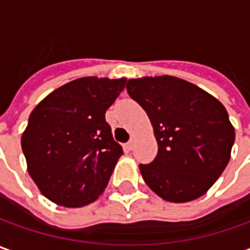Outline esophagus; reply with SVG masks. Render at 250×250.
<instances>
[{
	"mask_svg": "<svg viewBox=\"0 0 250 250\" xmlns=\"http://www.w3.org/2000/svg\"><path fill=\"white\" fill-rule=\"evenodd\" d=\"M133 147H135V140L130 139L129 142L126 143V149H128V150H132V149H133Z\"/></svg>",
	"mask_w": 250,
	"mask_h": 250,
	"instance_id": "obj_1",
	"label": "esophagus"
}]
</instances>
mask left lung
Listing matches in <instances>:
<instances>
[{
    "label": "left lung",
    "mask_w": 250,
    "mask_h": 250,
    "mask_svg": "<svg viewBox=\"0 0 250 250\" xmlns=\"http://www.w3.org/2000/svg\"><path fill=\"white\" fill-rule=\"evenodd\" d=\"M126 89L147 112L159 145L156 159L139 164L145 182L174 203L205 195L226 169L235 140L224 105L167 75L130 79Z\"/></svg>",
    "instance_id": "obj_1"
}]
</instances>
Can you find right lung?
<instances>
[{"instance_id":"obj_1","label":"right lung","mask_w":250,"mask_h":250,"mask_svg":"<svg viewBox=\"0 0 250 250\" xmlns=\"http://www.w3.org/2000/svg\"><path fill=\"white\" fill-rule=\"evenodd\" d=\"M126 79L81 78L50 93L30 114L22 150L40 192L65 207L94 202L105 189L124 150L105 111Z\"/></svg>"}]
</instances>
